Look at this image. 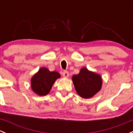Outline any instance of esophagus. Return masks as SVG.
<instances>
[{
	"instance_id": "esophagus-1",
	"label": "esophagus",
	"mask_w": 133,
	"mask_h": 133,
	"mask_svg": "<svg viewBox=\"0 0 133 133\" xmlns=\"http://www.w3.org/2000/svg\"><path fill=\"white\" fill-rule=\"evenodd\" d=\"M62 75L65 78H68V76H69V73H68V71H64L62 72Z\"/></svg>"
}]
</instances>
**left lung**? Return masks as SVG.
I'll use <instances>...</instances> for the list:
<instances>
[{
    "mask_svg": "<svg viewBox=\"0 0 133 133\" xmlns=\"http://www.w3.org/2000/svg\"><path fill=\"white\" fill-rule=\"evenodd\" d=\"M75 89L79 96L89 98L100 90L102 84L101 76L87 68H83L78 75L72 77Z\"/></svg>",
    "mask_w": 133,
    "mask_h": 133,
    "instance_id": "obj_1",
    "label": "left lung"
}]
</instances>
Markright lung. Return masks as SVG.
Returning a JSON list of instances; mask_svg holds the SVG:
<instances>
[{
  "mask_svg": "<svg viewBox=\"0 0 133 133\" xmlns=\"http://www.w3.org/2000/svg\"><path fill=\"white\" fill-rule=\"evenodd\" d=\"M60 75L56 71L51 72L47 68H42L32 77L31 84L33 91L40 96L49 93L52 85Z\"/></svg>",
  "mask_w": 133,
  "mask_h": 133,
  "instance_id": "right-lung-1",
  "label": "right lung"
}]
</instances>
